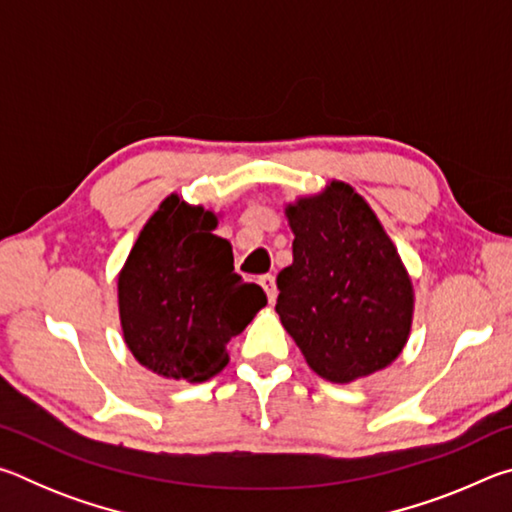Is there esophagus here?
I'll return each instance as SVG.
<instances>
[{
  "label": "esophagus",
  "mask_w": 512,
  "mask_h": 512,
  "mask_svg": "<svg viewBox=\"0 0 512 512\" xmlns=\"http://www.w3.org/2000/svg\"><path fill=\"white\" fill-rule=\"evenodd\" d=\"M259 284H262V289L266 291V298H268V302H275V298H277L275 277H273V275H262V277H259Z\"/></svg>",
  "instance_id": "1"
}]
</instances>
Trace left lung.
I'll list each match as a JSON object with an SVG mask.
<instances>
[{
	"label": "left lung",
	"instance_id": "left-lung-1",
	"mask_svg": "<svg viewBox=\"0 0 512 512\" xmlns=\"http://www.w3.org/2000/svg\"><path fill=\"white\" fill-rule=\"evenodd\" d=\"M293 264L275 311L309 368L334 384L393 363L413 320V284L370 205L341 180L287 205Z\"/></svg>",
	"mask_w": 512,
	"mask_h": 512
}]
</instances>
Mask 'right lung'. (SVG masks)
Returning a JSON list of instances; mask_svg holds the SVG:
<instances>
[{"label": "right lung", "instance_id": "1", "mask_svg": "<svg viewBox=\"0 0 512 512\" xmlns=\"http://www.w3.org/2000/svg\"><path fill=\"white\" fill-rule=\"evenodd\" d=\"M216 214L178 194L162 201L119 273L124 341L144 368L167 379L205 381L228 363L266 293L235 273L230 241L212 235Z\"/></svg>", "mask_w": 512, "mask_h": 512}]
</instances>
